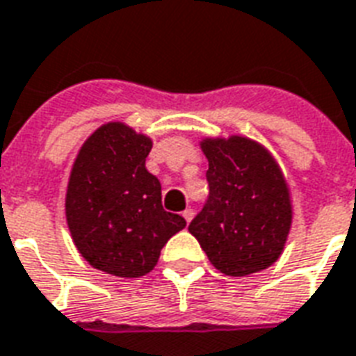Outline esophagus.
I'll return each mask as SVG.
<instances>
[{
	"instance_id": "34e87169",
	"label": "esophagus",
	"mask_w": 356,
	"mask_h": 356,
	"mask_svg": "<svg viewBox=\"0 0 356 356\" xmlns=\"http://www.w3.org/2000/svg\"><path fill=\"white\" fill-rule=\"evenodd\" d=\"M183 217H185L186 222H191L192 218H194V211H192V209H185V211H183Z\"/></svg>"
}]
</instances>
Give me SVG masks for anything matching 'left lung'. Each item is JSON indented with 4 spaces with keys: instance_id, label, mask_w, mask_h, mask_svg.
<instances>
[{
    "instance_id": "obj_1",
    "label": "left lung",
    "mask_w": 356,
    "mask_h": 356,
    "mask_svg": "<svg viewBox=\"0 0 356 356\" xmlns=\"http://www.w3.org/2000/svg\"><path fill=\"white\" fill-rule=\"evenodd\" d=\"M209 198L188 226L218 272L243 277L277 262L292 225L285 175L264 145L243 136L202 139Z\"/></svg>"
}]
</instances>
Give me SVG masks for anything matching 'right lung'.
<instances>
[{"instance_id": "1", "label": "right lung", "mask_w": 356, "mask_h": 356, "mask_svg": "<svg viewBox=\"0 0 356 356\" xmlns=\"http://www.w3.org/2000/svg\"><path fill=\"white\" fill-rule=\"evenodd\" d=\"M152 139L124 122H107L79 151L65 192V218L77 251L92 268L141 277L162 247L186 226L164 211L162 186L145 168Z\"/></svg>"}]
</instances>
